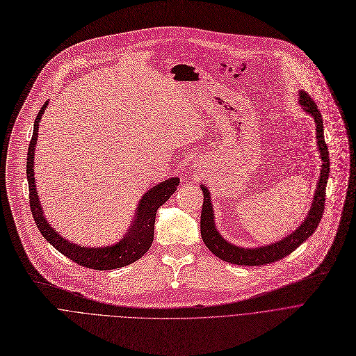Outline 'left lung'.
Here are the masks:
<instances>
[{
  "label": "left lung",
  "mask_w": 356,
  "mask_h": 356,
  "mask_svg": "<svg viewBox=\"0 0 356 356\" xmlns=\"http://www.w3.org/2000/svg\"><path fill=\"white\" fill-rule=\"evenodd\" d=\"M298 94H300L298 104L302 107V111L310 114L316 122V135H317L316 138H317L320 158L323 162L321 170H320L321 173L317 181V188L314 193L310 211L307 213V217L304 218L301 225L297 227L296 231H293L283 239L273 242L270 245L258 246V248H243V246L241 248L224 239L221 234L217 231L210 191L204 184H201V190L204 193V202H202L201 221H200L201 238L214 255L224 262L234 264V265H243V266H261V265L273 264L279 259H283L284 257L289 255V253L297 249L304 241L313 235V232L317 229L323 218V213L325 207V187L330 176L328 146L324 140V125H323L321 113L318 111L317 104L309 97L307 92L300 91Z\"/></svg>",
  "instance_id": "1"
}]
</instances>
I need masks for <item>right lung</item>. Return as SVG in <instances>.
<instances>
[{
  "label": "right lung",
  "instance_id": "add662e5",
  "mask_svg": "<svg viewBox=\"0 0 356 356\" xmlns=\"http://www.w3.org/2000/svg\"><path fill=\"white\" fill-rule=\"evenodd\" d=\"M47 107V101L43 107L39 110L35 124L33 134L28 147V159H26V176L29 184V206L35 220V224L43 238L56 248L65 257L70 261L90 269L95 270H111L124 268L127 265L134 264L139 258H142L147 249L154 242V229H155V218L158 209L165 204L169 197L176 191L180 179L172 177L147 190L138 204L135 218L128 232L124 235L120 242L110 246H81L73 243L63 238L52 225L47 222L43 214V209L39 202V194L36 191L35 184V172H33V161H35V149L38 139V128Z\"/></svg>",
  "mask_w": 356,
  "mask_h": 356
}]
</instances>
